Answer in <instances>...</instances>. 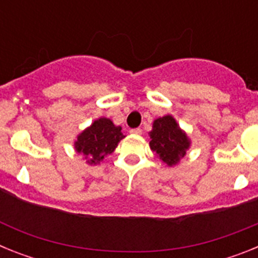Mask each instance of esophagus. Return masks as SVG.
<instances>
[{
    "label": "esophagus",
    "mask_w": 258,
    "mask_h": 258,
    "mask_svg": "<svg viewBox=\"0 0 258 258\" xmlns=\"http://www.w3.org/2000/svg\"><path fill=\"white\" fill-rule=\"evenodd\" d=\"M131 133L136 134V136H140V134H142V129H140V127H136V129H131Z\"/></svg>",
    "instance_id": "esophagus-1"
}]
</instances>
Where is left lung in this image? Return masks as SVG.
I'll list each match as a JSON object with an SVG mask.
<instances>
[{
    "mask_svg": "<svg viewBox=\"0 0 258 258\" xmlns=\"http://www.w3.org/2000/svg\"><path fill=\"white\" fill-rule=\"evenodd\" d=\"M150 147L161 161L174 166L190 149V140L172 115L156 118L150 132Z\"/></svg>",
    "mask_w": 258,
    "mask_h": 258,
    "instance_id": "obj_1",
    "label": "left lung"
}]
</instances>
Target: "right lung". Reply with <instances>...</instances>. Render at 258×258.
<instances>
[{"mask_svg":"<svg viewBox=\"0 0 258 258\" xmlns=\"http://www.w3.org/2000/svg\"><path fill=\"white\" fill-rule=\"evenodd\" d=\"M121 126H116L109 118L101 117L77 136L75 150L83 154L88 164H98L108 154H112L124 138Z\"/></svg>","mask_w":258,"mask_h":258,"instance_id":"add662e5","label":"right lung"}]
</instances>
